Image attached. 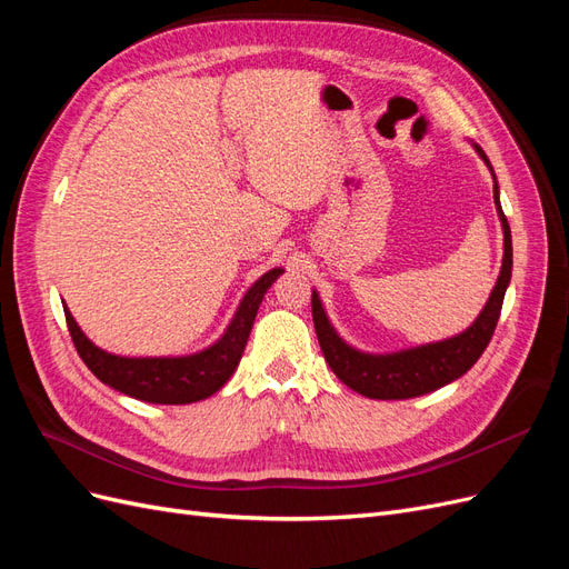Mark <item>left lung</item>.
Masks as SVG:
<instances>
[{
	"mask_svg": "<svg viewBox=\"0 0 569 569\" xmlns=\"http://www.w3.org/2000/svg\"><path fill=\"white\" fill-rule=\"evenodd\" d=\"M472 147L481 157V161L489 166L493 176V168L487 159V153L481 151L479 144H472ZM493 203L503 228V266H501V272H498L496 287L491 289V297L487 306L481 308L477 320L468 327V330L451 339L422 343V347L393 351V353L358 351L337 335L330 318L325 313L318 291L313 289L311 308H313V325H316L320 349L327 366L332 368V372L343 385L351 387L358 393L368 396V399H382V401L416 399V396L451 385L477 363L479 356L489 347L498 316H501L503 297L510 284V274H512L510 226L501 209L496 176H493Z\"/></svg>",
	"mask_w": 569,
	"mask_h": 569,
	"instance_id": "obj_1",
	"label": "left lung"
}]
</instances>
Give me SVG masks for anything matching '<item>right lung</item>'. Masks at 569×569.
Masks as SVG:
<instances>
[{"instance_id": "right-lung-1", "label": "right lung", "mask_w": 569, "mask_h": 569, "mask_svg": "<svg viewBox=\"0 0 569 569\" xmlns=\"http://www.w3.org/2000/svg\"><path fill=\"white\" fill-rule=\"evenodd\" d=\"M282 272V268H272L266 274H261V278L249 287L244 299L239 301L237 313L230 320L228 330L222 332V337L216 343H211L209 349L189 356L130 358L109 353L94 347V343L84 337L68 308H63V313L76 349L84 360V366L97 375V380L147 403H194L209 399V396H213L230 380L239 366V360H242L258 306H261L266 291Z\"/></svg>"}]
</instances>
